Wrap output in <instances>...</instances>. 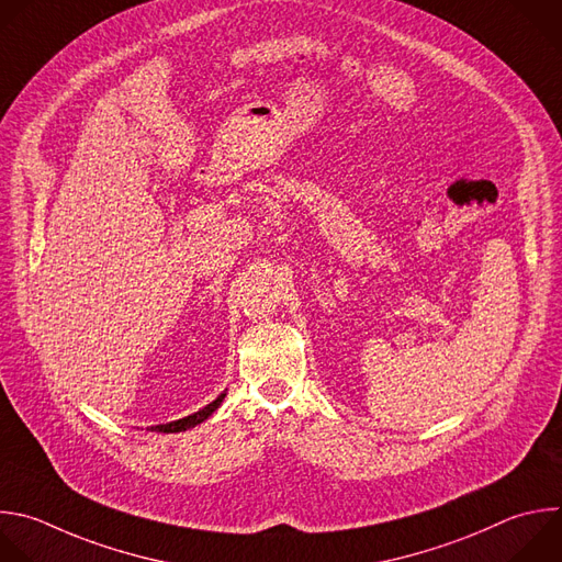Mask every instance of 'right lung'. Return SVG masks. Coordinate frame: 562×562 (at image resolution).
I'll use <instances>...</instances> for the list:
<instances>
[{"label":"right lung","mask_w":562,"mask_h":562,"mask_svg":"<svg viewBox=\"0 0 562 562\" xmlns=\"http://www.w3.org/2000/svg\"><path fill=\"white\" fill-rule=\"evenodd\" d=\"M223 400H225V393H221L212 404H207L205 408H201L199 413H194L190 417H182L178 422H169V424H160V426H151L149 430H154V432H184V430H190V428L203 424L207 417H212L218 411V406L223 404Z\"/></svg>","instance_id":"add662e5"}]
</instances>
